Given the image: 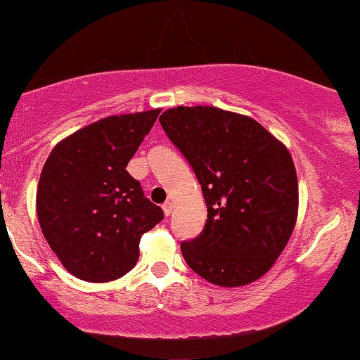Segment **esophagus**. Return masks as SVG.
<instances>
[{
    "label": "esophagus",
    "mask_w": 360,
    "mask_h": 360,
    "mask_svg": "<svg viewBox=\"0 0 360 360\" xmlns=\"http://www.w3.org/2000/svg\"><path fill=\"white\" fill-rule=\"evenodd\" d=\"M172 207H174V206H172V202H171V201H167V202L162 204V211H165L166 216H171Z\"/></svg>",
    "instance_id": "1"
}]
</instances>
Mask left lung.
I'll list each match as a JSON object with an SVG mask.
<instances>
[{
    "mask_svg": "<svg viewBox=\"0 0 360 360\" xmlns=\"http://www.w3.org/2000/svg\"><path fill=\"white\" fill-rule=\"evenodd\" d=\"M201 184L207 219L181 244L184 261L211 284L239 288L274 266L297 221V174L288 148L252 117L214 106L159 116Z\"/></svg>",
    "mask_w": 360,
    "mask_h": 360,
    "instance_id": "1",
    "label": "left lung"
}]
</instances>
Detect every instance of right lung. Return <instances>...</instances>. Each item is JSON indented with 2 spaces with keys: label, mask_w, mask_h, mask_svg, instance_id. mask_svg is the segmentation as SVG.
Segmentation results:
<instances>
[{
  "label": "right lung",
  "mask_w": 360,
  "mask_h": 360,
  "mask_svg": "<svg viewBox=\"0 0 360 360\" xmlns=\"http://www.w3.org/2000/svg\"><path fill=\"white\" fill-rule=\"evenodd\" d=\"M159 112L104 117L59 141L44 162L36 193L41 231L78 279L108 282L129 272L141 236L165 217L126 171Z\"/></svg>",
  "instance_id": "add662e5"
}]
</instances>
